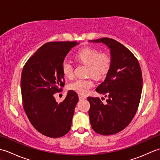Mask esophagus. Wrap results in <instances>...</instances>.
<instances>
[{
	"instance_id": "1",
	"label": "esophagus",
	"mask_w": 160,
	"mask_h": 160,
	"mask_svg": "<svg viewBox=\"0 0 160 160\" xmlns=\"http://www.w3.org/2000/svg\"><path fill=\"white\" fill-rule=\"evenodd\" d=\"M79 100H85L87 99V97L84 96H82V95H79Z\"/></svg>"
}]
</instances>
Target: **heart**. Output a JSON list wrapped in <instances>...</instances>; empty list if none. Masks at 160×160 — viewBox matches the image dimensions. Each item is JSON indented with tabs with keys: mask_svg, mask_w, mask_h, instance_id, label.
<instances>
[{
	"mask_svg": "<svg viewBox=\"0 0 160 160\" xmlns=\"http://www.w3.org/2000/svg\"><path fill=\"white\" fill-rule=\"evenodd\" d=\"M76 58L88 66V76L91 75L96 78L104 77L109 71L111 66V58L108 53H100L99 50L90 47L80 50L76 54ZM62 71L66 78L73 77V68L69 61L67 60L63 61ZM93 85L94 83L91 78H88L86 79L76 80L69 84V88L77 93L85 94Z\"/></svg>",
	"mask_w": 160,
	"mask_h": 160,
	"instance_id": "obj_1",
	"label": "heart"
}]
</instances>
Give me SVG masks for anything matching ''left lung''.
I'll list each match as a JSON object with an SVG mask.
<instances>
[{
    "mask_svg": "<svg viewBox=\"0 0 160 160\" xmlns=\"http://www.w3.org/2000/svg\"><path fill=\"white\" fill-rule=\"evenodd\" d=\"M89 41L106 45L111 58L110 70L96 89L107 98L106 103L99 98H87L91 125L100 135H113L127 127L136 113L143 82L141 68L131 51L115 40L102 38Z\"/></svg>",
    "mask_w": 160,
    "mask_h": 160,
    "instance_id": "8db88e82",
    "label": "left lung"
}]
</instances>
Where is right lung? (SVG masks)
Segmentation results:
<instances>
[{
  "label": "right lung",
  "instance_id": "obj_1",
  "mask_svg": "<svg viewBox=\"0 0 160 160\" xmlns=\"http://www.w3.org/2000/svg\"><path fill=\"white\" fill-rule=\"evenodd\" d=\"M78 44L76 41L45 43L22 69L20 85L24 110L33 127L45 136L60 138L70 131L78 94L69 90L60 103L53 94L64 84L62 71L64 58Z\"/></svg>",
  "mask_w": 160,
  "mask_h": 160
}]
</instances>
